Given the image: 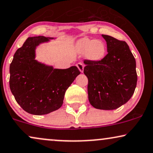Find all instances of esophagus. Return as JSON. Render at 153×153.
I'll use <instances>...</instances> for the list:
<instances>
[{"mask_svg":"<svg viewBox=\"0 0 153 153\" xmlns=\"http://www.w3.org/2000/svg\"><path fill=\"white\" fill-rule=\"evenodd\" d=\"M77 67H78L79 70H80V71L81 73L83 72V70H84V65H83L82 63H78V64H76Z\"/></svg>","mask_w":153,"mask_h":153,"instance_id":"obj_1","label":"esophagus"}]
</instances>
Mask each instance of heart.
Returning <instances> with one entry per match:
<instances>
[{
  "label": "heart",
  "instance_id": "obj_1",
  "mask_svg": "<svg viewBox=\"0 0 153 153\" xmlns=\"http://www.w3.org/2000/svg\"><path fill=\"white\" fill-rule=\"evenodd\" d=\"M76 50L80 54H87L88 59L100 62L106 55L107 48L102 40L85 38L77 42Z\"/></svg>",
  "mask_w": 153,
  "mask_h": 153
}]
</instances>
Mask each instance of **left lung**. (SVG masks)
Wrapping results in <instances>:
<instances>
[{
	"mask_svg": "<svg viewBox=\"0 0 153 153\" xmlns=\"http://www.w3.org/2000/svg\"><path fill=\"white\" fill-rule=\"evenodd\" d=\"M108 54L100 62L85 59L88 98L95 108L114 110L134 94L137 83L136 60L127 42L102 35Z\"/></svg>",
	"mask_w": 153,
	"mask_h": 153,
	"instance_id": "left-lung-1",
	"label": "left lung"
}]
</instances>
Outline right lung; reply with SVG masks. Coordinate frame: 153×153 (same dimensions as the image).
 Instances as JSON below:
<instances>
[{
    "label": "right lung",
    "mask_w": 153,
    "mask_h": 153,
    "mask_svg": "<svg viewBox=\"0 0 153 153\" xmlns=\"http://www.w3.org/2000/svg\"><path fill=\"white\" fill-rule=\"evenodd\" d=\"M52 38H28L10 66V88L18 104L33 115H45L59 108L66 89L80 71L76 66L56 69L35 59V50Z\"/></svg>",
    "instance_id": "obj_1"
}]
</instances>
